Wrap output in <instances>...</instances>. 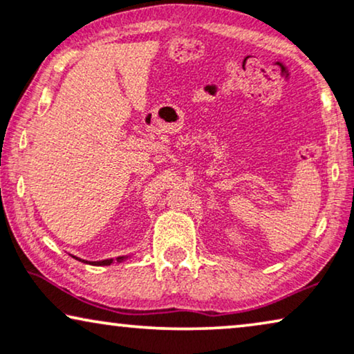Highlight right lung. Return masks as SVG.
<instances>
[{"label":"right lung","instance_id":"1","mask_svg":"<svg viewBox=\"0 0 354 354\" xmlns=\"http://www.w3.org/2000/svg\"><path fill=\"white\" fill-rule=\"evenodd\" d=\"M75 258V256H74ZM127 258V256H119V258H115V259H103V261H85V259H79V258H75V259H79V261H82V263H86V264H91V266H111L114 263V261H118V263H122V261Z\"/></svg>","mask_w":354,"mask_h":354}]
</instances>
